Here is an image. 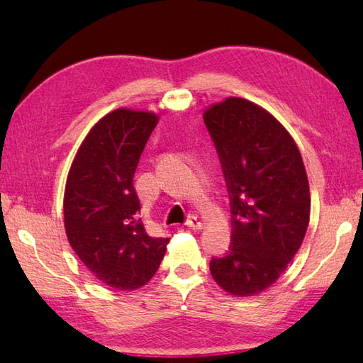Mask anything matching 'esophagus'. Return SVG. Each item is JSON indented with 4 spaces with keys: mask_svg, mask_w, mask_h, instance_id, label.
I'll list each match as a JSON object with an SVG mask.
<instances>
[{
    "mask_svg": "<svg viewBox=\"0 0 363 363\" xmlns=\"http://www.w3.org/2000/svg\"><path fill=\"white\" fill-rule=\"evenodd\" d=\"M186 225H187L190 229H196V230L203 229V221L199 220L198 217H195V215H190V217H189V220H187Z\"/></svg>",
    "mask_w": 363,
    "mask_h": 363,
    "instance_id": "esophagus-1",
    "label": "esophagus"
}]
</instances>
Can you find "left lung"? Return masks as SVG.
<instances>
[{
    "label": "left lung",
    "mask_w": 363,
    "mask_h": 363,
    "mask_svg": "<svg viewBox=\"0 0 363 363\" xmlns=\"http://www.w3.org/2000/svg\"><path fill=\"white\" fill-rule=\"evenodd\" d=\"M217 146L233 213V243L211 274L233 296L273 285L303 245L311 218L309 179L298 146L259 104L229 96L203 113Z\"/></svg>",
    "instance_id": "obj_1"
}]
</instances>
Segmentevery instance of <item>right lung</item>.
I'll return each instance as SVG.
<instances>
[{"instance_id":"add662e5","label":"right lung","mask_w":363,"mask_h":363,"mask_svg":"<svg viewBox=\"0 0 363 363\" xmlns=\"http://www.w3.org/2000/svg\"><path fill=\"white\" fill-rule=\"evenodd\" d=\"M159 123L148 111L115 109L84 138L64 194L67 238L99 282L135 290L156 274L169 238L151 237L134 189V173Z\"/></svg>"}]
</instances>
